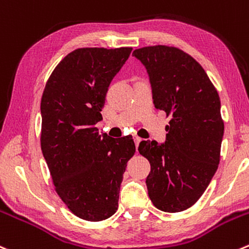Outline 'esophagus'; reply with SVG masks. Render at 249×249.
<instances>
[{
  "mask_svg": "<svg viewBox=\"0 0 249 249\" xmlns=\"http://www.w3.org/2000/svg\"><path fill=\"white\" fill-rule=\"evenodd\" d=\"M134 141H135V144H136V148H139V144H140V142L142 141V139H141V137H139V136H135Z\"/></svg>",
  "mask_w": 249,
  "mask_h": 249,
  "instance_id": "esophagus-1",
  "label": "esophagus"
}]
</instances>
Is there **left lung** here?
I'll return each mask as SVG.
<instances>
[{"label": "left lung", "mask_w": 249, "mask_h": 249, "mask_svg": "<svg viewBox=\"0 0 249 249\" xmlns=\"http://www.w3.org/2000/svg\"><path fill=\"white\" fill-rule=\"evenodd\" d=\"M132 55L146 67L154 107L171 118L164 143L139 146L151 164L148 196L163 212L186 211L206 191L220 161L224 122L218 91L201 64L178 48L148 46Z\"/></svg>", "instance_id": "8db88e82"}]
</instances>
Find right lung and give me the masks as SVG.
I'll return each mask as SVG.
<instances>
[{"mask_svg":"<svg viewBox=\"0 0 249 249\" xmlns=\"http://www.w3.org/2000/svg\"><path fill=\"white\" fill-rule=\"evenodd\" d=\"M131 51H73L52 71L41 98V149L54 190L84 220H105L117 212L123 174L136 151L130 135L113 139L96 127L110 81Z\"/></svg>","mask_w":249,"mask_h":249,"instance_id":"right-lung-1","label":"right lung"}]
</instances>
